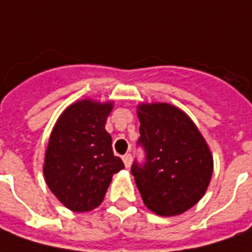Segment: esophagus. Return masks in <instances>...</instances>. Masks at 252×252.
Instances as JSON below:
<instances>
[{
    "label": "esophagus",
    "instance_id": "34e87169",
    "mask_svg": "<svg viewBox=\"0 0 252 252\" xmlns=\"http://www.w3.org/2000/svg\"><path fill=\"white\" fill-rule=\"evenodd\" d=\"M123 163H125V166L126 167H130V164H131V155L130 154H126V155H123Z\"/></svg>",
    "mask_w": 252,
    "mask_h": 252
}]
</instances>
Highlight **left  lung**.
<instances>
[{
  "label": "left lung",
  "mask_w": 252,
  "mask_h": 252,
  "mask_svg": "<svg viewBox=\"0 0 252 252\" xmlns=\"http://www.w3.org/2000/svg\"><path fill=\"white\" fill-rule=\"evenodd\" d=\"M144 162L134 160L131 174L144 204L158 216L171 217L193 207L206 193L213 156L195 123L166 103L138 105Z\"/></svg>",
  "instance_id": "left-lung-1"
}]
</instances>
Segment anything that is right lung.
I'll use <instances>...</instances> for the list:
<instances>
[{
  "instance_id": "obj_1",
  "label": "right lung",
  "mask_w": 252,
  "mask_h": 252,
  "mask_svg": "<svg viewBox=\"0 0 252 252\" xmlns=\"http://www.w3.org/2000/svg\"><path fill=\"white\" fill-rule=\"evenodd\" d=\"M112 104L82 100L64 111L45 154V181L67 209L83 213L100 206L112 176L125 167L114 155L105 122Z\"/></svg>"
}]
</instances>
